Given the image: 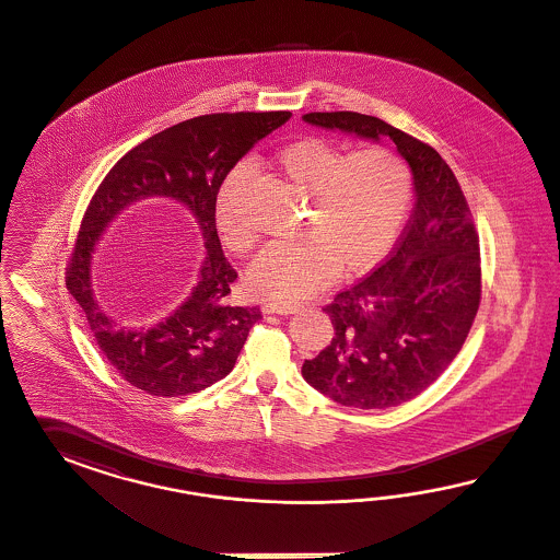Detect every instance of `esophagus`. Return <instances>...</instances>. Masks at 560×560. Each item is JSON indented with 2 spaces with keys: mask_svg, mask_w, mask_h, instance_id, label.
Returning <instances> with one entry per match:
<instances>
[{
  "mask_svg": "<svg viewBox=\"0 0 560 560\" xmlns=\"http://www.w3.org/2000/svg\"><path fill=\"white\" fill-rule=\"evenodd\" d=\"M300 310H302V305L275 304V302L262 304V312H265V314H281V316H288V314H295V312H300Z\"/></svg>",
  "mask_w": 560,
  "mask_h": 560,
  "instance_id": "34e87169",
  "label": "esophagus"
}]
</instances>
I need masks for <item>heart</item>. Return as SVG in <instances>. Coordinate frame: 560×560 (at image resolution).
Listing matches in <instances>:
<instances>
[{"label":"heart","mask_w":560,"mask_h":560,"mask_svg":"<svg viewBox=\"0 0 560 560\" xmlns=\"http://www.w3.org/2000/svg\"><path fill=\"white\" fill-rule=\"evenodd\" d=\"M275 176L305 192L302 237L272 242L248 269V288L272 302H300L339 271L361 275L390 253L412 201V170L402 153L370 145L345 153L323 137H302L269 158ZM244 174L221 185L215 230L232 253H246L255 234L237 218Z\"/></svg>","instance_id":"heart-1"}]
</instances>
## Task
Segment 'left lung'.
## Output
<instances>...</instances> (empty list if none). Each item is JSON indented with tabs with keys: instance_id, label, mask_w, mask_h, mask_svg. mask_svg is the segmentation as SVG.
<instances>
[{
	"instance_id": "left-lung-1",
	"label": "left lung",
	"mask_w": 560,
	"mask_h": 560,
	"mask_svg": "<svg viewBox=\"0 0 560 560\" xmlns=\"http://www.w3.org/2000/svg\"><path fill=\"white\" fill-rule=\"evenodd\" d=\"M305 122L390 137L415 178V211L390 256L324 312L335 339L305 382L345 407L390 408L427 390L458 355L480 305V246L458 178L429 143L377 117L307 113Z\"/></svg>"
}]
</instances>
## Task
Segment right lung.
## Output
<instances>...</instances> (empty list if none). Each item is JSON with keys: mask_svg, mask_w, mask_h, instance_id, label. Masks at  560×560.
<instances>
[{"mask_svg": "<svg viewBox=\"0 0 560 560\" xmlns=\"http://www.w3.org/2000/svg\"><path fill=\"white\" fill-rule=\"evenodd\" d=\"M291 113H220L183 120L145 139L104 176L85 209L68 265V289L84 312L96 345L125 382L160 398L187 396L234 370L258 307L228 304L237 279L221 250L215 201L221 183L256 141ZM162 196L196 218L208 256L200 283L166 322L136 325L113 313L91 288L89 265L103 228L127 203Z\"/></svg>", "mask_w": 560, "mask_h": 560, "instance_id": "1", "label": "right lung"}]
</instances>
